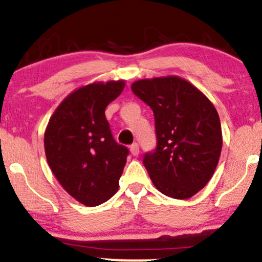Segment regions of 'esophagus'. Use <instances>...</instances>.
<instances>
[{"mask_svg":"<svg viewBox=\"0 0 262 262\" xmlns=\"http://www.w3.org/2000/svg\"><path fill=\"white\" fill-rule=\"evenodd\" d=\"M130 153L133 154V156H138L139 154V145L137 144V143L130 145Z\"/></svg>","mask_w":262,"mask_h":262,"instance_id":"34e87169","label":"esophagus"}]
</instances>
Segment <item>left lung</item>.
Instances as JSON below:
<instances>
[{"label": "left lung", "instance_id": "8db88e82", "mask_svg": "<svg viewBox=\"0 0 262 262\" xmlns=\"http://www.w3.org/2000/svg\"><path fill=\"white\" fill-rule=\"evenodd\" d=\"M133 93L153 110L157 148L143 159L159 192L187 200L207 184L222 149L219 113L210 99L180 76L140 79Z\"/></svg>", "mask_w": 262, "mask_h": 262}]
</instances>
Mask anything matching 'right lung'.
Segmentation results:
<instances>
[{
	"label": "right lung",
	"instance_id": "right-lung-1",
	"mask_svg": "<svg viewBox=\"0 0 262 262\" xmlns=\"http://www.w3.org/2000/svg\"><path fill=\"white\" fill-rule=\"evenodd\" d=\"M124 86V80H110L78 88L55 109L46 126L49 167L62 188L88 207L106 202L119 188L129 150L113 138L105 108Z\"/></svg>",
	"mask_w": 262,
	"mask_h": 262
}]
</instances>
